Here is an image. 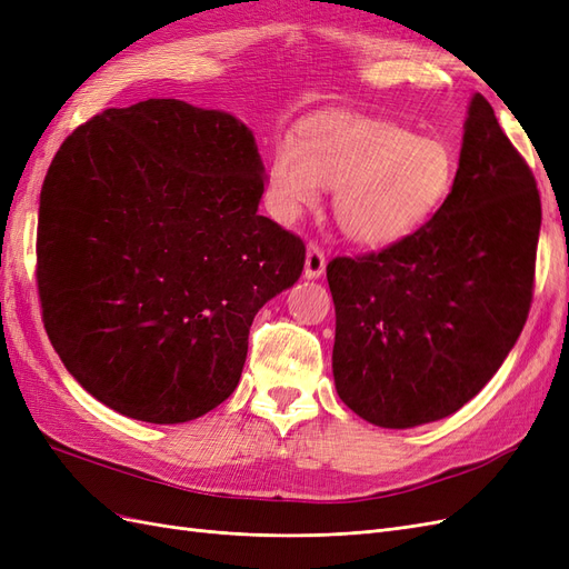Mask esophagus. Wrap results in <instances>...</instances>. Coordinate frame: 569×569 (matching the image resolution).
I'll use <instances>...</instances> for the list:
<instances>
[{"label": "esophagus", "instance_id": "esophagus-1", "mask_svg": "<svg viewBox=\"0 0 569 569\" xmlns=\"http://www.w3.org/2000/svg\"><path fill=\"white\" fill-rule=\"evenodd\" d=\"M325 266H327V261H325L322 249L318 244H313V242L308 244V249H306V268H303L306 278L308 280H318L320 274L325 272Z\"/></svg>", "mask_w": 569, "mask_h": 569}]
</instances>
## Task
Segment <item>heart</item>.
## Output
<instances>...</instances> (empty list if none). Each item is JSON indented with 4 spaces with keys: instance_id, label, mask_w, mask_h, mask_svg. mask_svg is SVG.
Instances as JSON below:
<instances>
[{
    "instance_id": "b5f03b06",
    "label": "heart",
    "mask_w": 569,
    "mask_h": 569,
    "mask_svg": "<svg viewBox=\"0 0 569 569\" xmlns=\"http://www.w3.org/2000/svg\"><path fill=\"white\" fill-rule=\"evenodd\" d=\"M456 182L453 151L437 137L412 134L385 118L320 113L280 144L268 166L266 199L280 222H295L335 192L343 237L387 249L422 230Z\"/></svg>"
}]
</instances>
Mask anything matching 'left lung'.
Masks as SVG:
<instances>
[{
  "label": "left lung",
  "mask_w": 569,
  "mask_h": 569,
  "mask_svg": "<svg viewBox=\"0 0 569 569\" xmlns=\"http://www.w3.org/2000/svg\"><path fill=\"white\" fill-rule=\"evenodd\" d=\"M539 230L537 180L475 94L456 182L437 216L401 244L327 266L339 399L387 429L468 403L527 322Z\"/></svg>",
  "instance_id": "8db88e82"
}]
</instances>
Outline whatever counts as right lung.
I'll use <instances>...</instances> for the list:
<instances>
[{
  "instance_id": "1",
  "label": "right lung",
  "mask_w": 569,
  "mask_h": 569,
  "mask_svg": "<svg viewBox=\"0 0 569 569\" xmlns=\"http://www.w3.org/2000/svg\"><path fill=\"white\" fill-rule=\"evenodd\" d=\"M263 187L242 120L180 99L107 109L66 137L40 194L38 289L84 391L176 425L237 389L253 316L306 261L258 216Z\"/></svg>"
}]
</instances>
